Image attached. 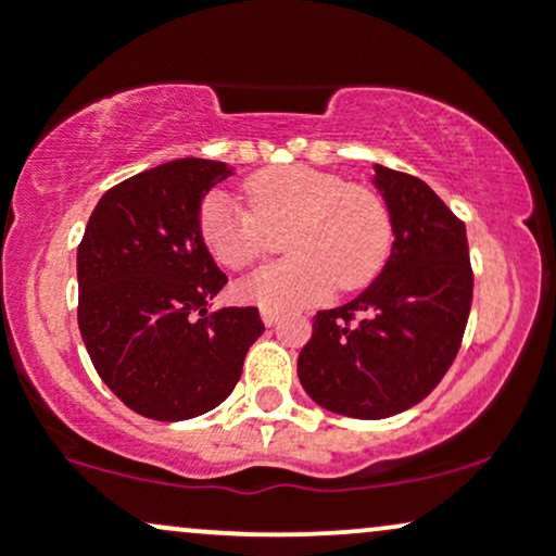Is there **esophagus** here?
Returning a JSON list of instances; mask_svg holds the SVG:
<instances>
[{"instance_id": "34e87169", "label": "esophagus", "mask_w": 556, "mask_h": 556, "mask_svg": "<svg viewBox=\"0 0 556 556\" xmlns=\"http://www.w3.org/2000/svg\"><path fill=\"white\" fill-rule=\"evenodd\" d=\"M261 318H264L266 327H274V324L282 318V314H279V311H271V308H261Z\"/></svg>"}]
</instances>
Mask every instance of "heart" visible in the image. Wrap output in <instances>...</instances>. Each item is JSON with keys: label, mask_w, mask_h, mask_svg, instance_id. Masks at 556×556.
Masks as SVG:
<instances>
[{"label": "heart", "mask_w": 556, "mask_h": 556, "mask_svg": "<svg viewBox=\"0 0 556 556\" xmlns=\"http://www.w3.org/2000/svg\"><path fill=\"white\" fill-rule=\"evenodd\" d=\"M245 208L227 195H208L198 232L212 258L229 271L258 264L269 235L287 229L290 258L242 279L238 295L271 311L308 308L334 287L363 290L392 253V216L374 190L331 172L287 164L256 172L245 182Z\"/></svg>", "instance_id": "heart-1"}]
</instances>
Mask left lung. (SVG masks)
Segmentation results:
<instances>
[{
    "label": "left lung",
    "instance_id": "obj_1",
    "mask_svg": "<svg viewBox=\"0 0 556 556\" xmlns=\"http://www.w3.org/2000/svg\"><path fill=\"white\" fill-rule=\"evenodd\" d=\"M392 216V253L358 298L314 316L298 376L311 400L348 418L418 405L460 350L473 269L465 225L418 177L374 164Z\"/></svg>",
    "mask_w": 556,
    "mask_h": 556
}]
</instances>
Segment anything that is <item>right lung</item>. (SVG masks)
<instances>
[{
    "label": "right lung",
    "instance_id": "right-lung-1",
    "mask_svg": "<svg viewBox=\"0 0 556 556\" xmlns=\"http://www.w3.org/2000/svg\"><path fill=\"white\" fill-rule=\"evenodd\" d=\"M232 169L175 159L96 203L78 245V327L96 374L138 416L188 420L229 397L258 308L208 303L227 285L198 232L208 190Z\"/></svg>",
    "mask_w": 556,
    "mask_h": 556
}]
</instances>
